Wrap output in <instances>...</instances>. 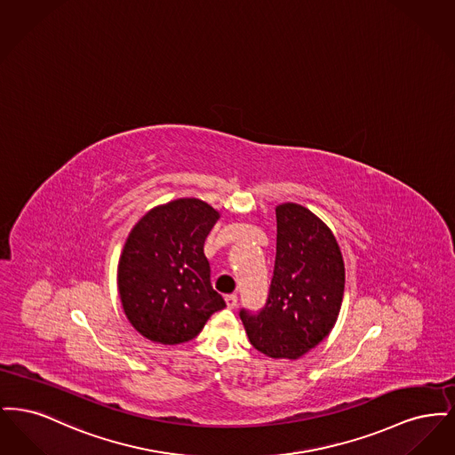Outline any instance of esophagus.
Listing matches in <instances>:
<instances>
[{"instance_id": "obj_1", "label": "esophagus", "mask_w": 455, "mask_h": 455, "mask_svg": "<svg viewBox=\"0 0 455 455\" xmlns=\"http://www.w3.org/2000/svg\"><path fill=\"white\" fill-rule=\"evenodd\" d=\"M225 302H227L228 308H235V307H237V295H235V293L227 295V297H225Z\"/></svg>"}]
</instances>
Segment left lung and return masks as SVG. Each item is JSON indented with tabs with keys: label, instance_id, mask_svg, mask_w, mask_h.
<instances>
[{
	"label": "left lung",
	"instance_id": "1",
	"mask_svg": "<svg viewBox=\"0 0 455 455\" xmlns=\"http://www.w3.org/2000/svg\"><path fill=\"white\" fill-rule=\"evenodd\" d=\"M343 293L345 260L329 227L300 204H280L266 305L240 310L251 345L271 358H300L336 324Z\"/></svg>",
	"mask_w": 455,
	"mask_h": 455
}]
</instances>
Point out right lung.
Instances as JSON below:
<instances>
[{"label":"right lung","mask_w":455,"mask_h":455,"mask_svg":"<svg viewBox=\"0 0 455 455\" xmlns=\"http://www.w3.org/2000/svg\"><path fill=\"white\" fill-rule=\"evenodd\" d=\"M220 218L196 197L156 206L130 232L117 266V288L131 325L147 339L180 345L225 308L210 280L204 240Z\"/></svg>","instance_id":"1"}]
</instances>
